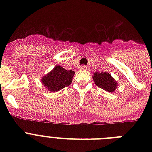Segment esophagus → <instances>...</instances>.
Masks as SVG:
<instances>
[{
  "instance_id": "34e87169",
  "label": "esophagus",
  "mask_w": 152,
  "mask_h": 152,
  "mask_svg": "<svg viewBox=\"0 0 152 152\" xmlns=\"http://www.w3.org/2000/svg\"><path fill=\"white\" fill-rule=\"evenodd\" d=\"M80 69H82V70H87V69H88V67L86 66V65H81V66L80 67Z\"/></svg>"
}]
</instances>
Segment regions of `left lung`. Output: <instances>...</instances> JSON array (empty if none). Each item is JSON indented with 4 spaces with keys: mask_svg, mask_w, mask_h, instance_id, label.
<instances>
[{
    "mask_svg": "<svg viewBox=\"0 0 152 152\" xmlns=\"http://www.w3.org/2000/svg\"><path fill=\"white\" fill-rule=\"evenodd\" d=\"M93 80L98 87L108 92H113L118 88V82L111 76L110 74L106 72H95L93 75Z\"/></svg>",
    "mask_w": 152,
    "mask_h": 152,
    "instance_id": "8db88e82",
    "label": "left lung"
}]
</instances>
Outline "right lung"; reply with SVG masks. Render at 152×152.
<instances>
[{
	"mask_svg": "<svg viewBox=\"0 0 152 152\" xmlns=\"http://www.w3.org/2000/svg\"><path fill=\"white\" fill-rule=\"evenodd\" d=\"M75 72L67 70L60 65H57L41 80L45 88L52 92L61 90L71 84Z\"/></svg>",
	"mask_w": 152,
	"mask_h": 152,
	"instance_id": "1",
	"label": "right lung"
}]
</instances>
